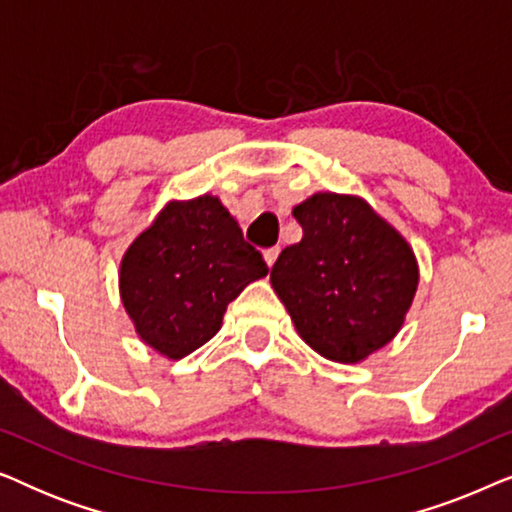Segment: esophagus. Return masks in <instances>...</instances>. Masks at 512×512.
<instances>
[{
	"mask_svg": "<svg viewBox=\"0 0 512 512\" xmlns=\"http://www.w3.org/2000/svg\"><path fill=\"white\" fill-rule=\"evenodd\" d=\"M277 256H279V247H272V249H265L263 251V258H265V263H268V268H272V265H275Z\"/></svg>",
	"mask_w": 512,
	"mask_h": 512,
	"instance_id": "34e87169",
	"label": "esophagus"
}]
</instances>
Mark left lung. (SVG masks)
<instances>
[{"mask_svg": "<svg viewBox=\"0 0 512 512\" xmlns=\"http://www.w3.org/2000/svg\"><path fill=\"white\" fill-rule=\"evenodd\" d=\"M303 240L270 270L272 289L314 352L363 361L401 331L419 270L410 244L368 202L317 193L293 209Z\"/></svg>", "mask_w": 512, "mask_h": 512, "instance_id": "8db88e82", "label": "left lung"}]
</instances>
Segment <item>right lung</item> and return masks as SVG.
<instances>
[{
    "instance_id": "add662e5",
    "label": "right lung",
    "mask_w": 512,
    "mask_h": 512,
    "mask_svg": "<svg viewBox=\"0 0 512 512\" xmlns=\"http://www.w3.org/2000/svg\"><path fill=\"white\" fill-rule=\"evenodd\" d=\"M268 275L219 198L170 202L121 261V298L146 345L170 359L205 345L230 300Z\"/></svg>"
}]
</instances>
